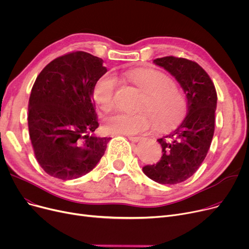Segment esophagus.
Instances as JSON below:
<instances>
[{"instance_id": "1", "label": "esophagus", "mask_w": 249, "mask_h": 249, "mask_svg": "<svg viewBox=\"0 0 249 249\" xmlns=\"http://www.w3.org/2000/svg\"><path fill=\"white\" fill-rule=\"evenodd\" d=\"M120 135H125V136H127L130 140L131 141H134V142H137V141H139L140 140V138L141 137H139V136H134V135H128V134H120Z\"/></svg>"}]
</instances>
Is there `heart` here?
<instances>
[{
  "instance_id": "b5f03b06",
  "label": "heart",
  "mask_w": 249,
  "mask_h": 249,
  "mask_svg": "<svg viewBox=\"0 0 249 249\" xmlns=\"http://www.w3.org/2000/svg\"><path fill=\"white\" fill-rule=\"evenodd\" d=\"M128 80L137 86L144 99L141 107H147L154 114L159 124L169 127L178 123L186 110V104L179 91L171 85L169 77L163 72L147 68H138L125 72ZM116 80L111 73L100 76L93 88V99L103 111H109L114 106ZM155 124L153 115L147 109L136 113L118 112L105 122V130L111 134L132 135L148 129Z\"/></svg>"
}]
</instances>
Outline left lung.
Wrapping results in <instances>:
<instances>
[{"instance_id":"1","label":"left lung","mask_w":249,"mask_h":249,"mask_svg":"<svg viewBox=\"0 0 249 249\" xmlns=\"http://www.w3.org/2000/svg\"><path fill=\"white\" fill-rule=\"evenodd\" d=\"M153 62L171 73L184 89L187 116L171 134L158 139L162 148L159 162L142 171L162 185H176L191 178L210 148L215 129L217 93L208 73L200 65L181 57L165 56Z\"/></svg>"}]
</instances>
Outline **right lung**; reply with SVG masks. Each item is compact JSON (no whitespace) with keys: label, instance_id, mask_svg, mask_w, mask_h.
<instances>
[{"label":"right lung","instance_id":"1","mask_svg":"<svg viewBox=\"0 0 249 249\" xmlns=\"http://www.w3.org/2000/svg\"><path fill=\"white\" fill-rule=\"evenodd\" d=\"M104 60L74 51L49 62L31 89L28 127L35 158L49 176L81 178L93 169L110 137L94 134L99 127L93 88L107 72Z\"/></svg>","mask_w":249,"mask_h":249}]
</instances>
